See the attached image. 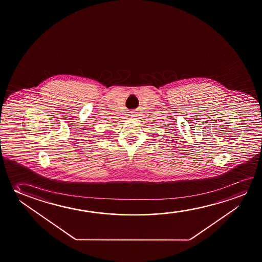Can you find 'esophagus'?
<instances>
[{
  "label": "esophagus",
  "mask_w": 262,
  "mask_h": 262,
  "mask_svg": "<svg viewBox=\"0 0 262 262\" xmlns=\"http://www.w3.org/2000/svg\"><path fill=\"white\" fill-rule=\"evenodd\" d=\"M137 114H135V113H129V116L132 117V118H134V117H136Z\"/></svg>",
  "instance_id": "34e87169"
}]
</instances>
